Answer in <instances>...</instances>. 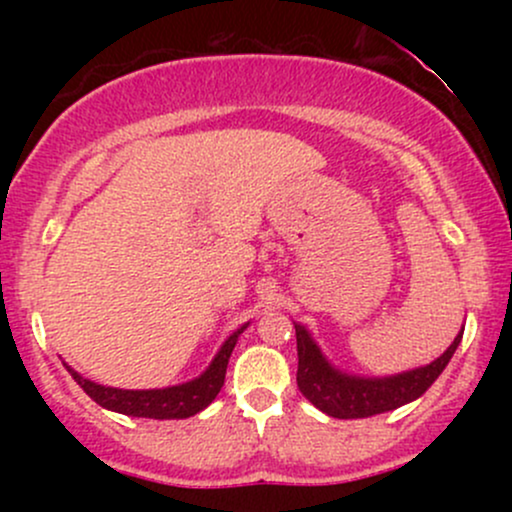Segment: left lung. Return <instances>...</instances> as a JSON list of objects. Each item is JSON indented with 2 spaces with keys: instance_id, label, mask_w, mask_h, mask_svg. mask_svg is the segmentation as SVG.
<instances>
[{
  "instance_id": "left-lung-1",
  "label": "left lung",
  "mask_w": 512,
  "mask_h": 512,
  "mask_svg": "<svg viewBox=\"0 0 512 512\" xmlns=\"http://www.w3.org/2000/svg\"><path fill=\"white\" fill-rule=\"evenodd\" d=\"M293 327H296L298 344V390L308 402L334 419H366V416L385 414L419 399L448 366L464 332L460 330L445 354L428 366L390 375V378H358V375L334 368L303 325L293 322Z\"/></svg>"
}]
</instances>
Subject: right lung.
<instances>
[{
  "instance_id": "1",
  "label": "right lung",
  "mask_w": 512,
  "mask_h": 512,
  "mask_svg": "<svg viewBox=\"0 0 512 512\" xmlns=\"http://www.w3.org/2000/svg\"><path fill=\"white\" fill-rule=\"evenodd\" d=\"M248 325H243L236 330L231 337L223 342L219 354L214 356V361L209 363V368L202 375L190 383L163 387V390H120V387H105L86 380L84 375L76 373L74 368L67 366L76 385L86 392L88 397L96 404H101L103 409L117 411V414L127 416H142V419H187V416H195L197 411L207 409L214 402L216 395L221 392L223 380H226V368L228 358L233 354V346H236L238 337Z\"/></svg>"
}]
</instances>
